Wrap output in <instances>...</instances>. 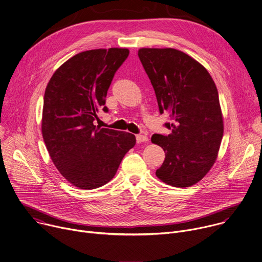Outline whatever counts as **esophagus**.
Wrapping results in <instances>:
<instances>
[{"mask_svg": "<svg viewBox=\"0 0 262 262\" xmlns=\"http://www.w3.org/2000/svg\"><path fill=\"white\" fill-rule=\"evenodd\" d=\"M136 139H137L138 143H143V142H147L148 141V137L145 136V135H137Z\"/></svg>", "mask_w": 262, "mask_h": 262, "instance_id": "1", "label": "esophagus"}]
</instances>
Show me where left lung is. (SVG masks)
<instances>
[{"label":"left lung","mask_w":262,"mask_h":262,"mask_svg":"<svg viewBox=\"0 0 262 262\" xmlns=\"http://www.w3.org/2000/svg\"><path fill=\"white\" fill-rule=\"evenodd\" d=\"M140 60L154 89L159 112L169 113L167 136L151 142L165 152L156 176L173 187L201 181L215 163L223 137V116L215 82L207 69L173 48H140Z\"/></svg>","instance_id":"8db88e82"}]
</instances>
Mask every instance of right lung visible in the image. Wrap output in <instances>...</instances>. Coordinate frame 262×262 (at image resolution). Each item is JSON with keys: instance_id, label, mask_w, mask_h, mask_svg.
Masks as SVG:
<instances>
[{"instance_id": "1", "label": "right lung", "mask_w": 262, "mask_h": 262, "mask_svg": "<svg viewBox=\"0 0 262 262\" xmlns=\"http://www.w3.org/2000/svg\"><path fill=\"white\" fill-rule=\"evenodd\" d=\"M128 53L127 48L80 52L63 62L46 86L42 136L58 171L80 189L111 181L136 145L133 134L94 124L101 111L108 112V90Z\"/></svg>"}]
</instances>
